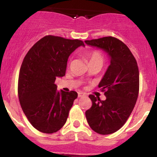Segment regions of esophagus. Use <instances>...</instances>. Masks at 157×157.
Segmentation results:
<instances>
[{
    "instance_id": "34e87169",
    "label": "esophagus",
    "mask_w": 157,
    "mask_h": 157,
    "mask_svg": "<svg viewBox=\"0 0 157 157\" xmlns=\"http://www.w3.org/2000/svg\"><path fill=\"white\" fill-rule=\"evenodd\" d=\"M83 96H85V94L83 93H82V92H79L78 93V97H83Z\"/></svg>"
}]
</instances>
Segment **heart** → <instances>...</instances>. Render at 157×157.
I'll use <instances>...</instances> for the list:
<instances>
[{
  "instance_id": "heart-1",
  "label": "heart",
  "mask_w": 157,
  "mask_h": 157,
  "mask_svg": "<svg viewBox=\"0 0 157 157\" xmlns=\"http://www.w3.org/2000/svg\"><path fill=\"white\" fill-rule=\"evenodd\" d=\"M86 58H88L90 63L95 62V61H101L102 63L103 61V55L98 50L90 51L86 54Z\"/></svg>"
}]
</instances>
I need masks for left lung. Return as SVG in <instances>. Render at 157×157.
Segmentation results:
<instances>
[{"label":"left lung","mask_w":157,"mask_h":157,"mask_svg":"<svg viewBox=\"0 0 157 157\" xmlns=\"http://www.w3.org/2000/svg\"><path fill=\"white\" fill-rule=\"evenodd\" d=\"M102 48L110 57L109 66L99 84L105 100L90 95L91 108L86 111L90 127L105 135L118 131L127 121L139 93V70L133 54L124 42L112 36L85 41Z\"/></svg>","instance_id":"1"}]
</instances>
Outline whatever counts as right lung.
Returning a JSON list of instances; mask_svg holds the SVG:
<instances>
[{"mask_svg": "<svg viewBox=\"0 0 157 157\" xmlns=\"http://www.w3.org/2000/svg\"><path fill=\"white\" fill-rule=\"evenodd\" d=\"M83 41L46 36L25 56L18 79V97L27 119L38 131L52 134L66 123L75 91L57 90V77L65 75L70 55Z\"/></svg>", "mask_w": 157, "mask_h": 157, "instance_id": "1", "label": "right lung"}]
</instances>
